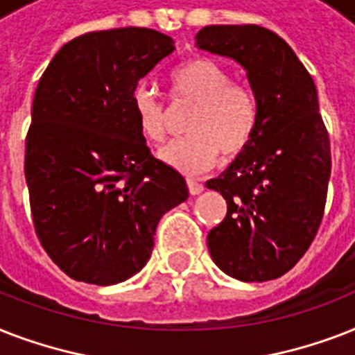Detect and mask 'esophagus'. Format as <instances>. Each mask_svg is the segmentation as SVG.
<instances>
[{
  "label": "esophagus",
  "mask_w": 355,
  "mask_h": 355,
  "mask_svg": "<svg viewBox=\"0 0 355 355\" xmlns=\"http://www.w3.org/2000/svg\"><path fill=\"white\" fill-rule=\"evenodd\" d=\"M188 189L191 195H199L200 191L205 189V186L200 182H197V180H193V178H188Z\"/></svg>",
  "instance_id": "1"
}]
</instances>
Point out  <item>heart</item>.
<instances>
[{"label": "heart", "instance_id": "heart-1", "mask_svg": "<svg viewBox=\"0 0 355 355\" xmlns=\"http://www.w3.org/2000/svg\"><path fill=\"white\" fill-rule=\"evenodd\" d=\"M173 101L193 105L188 136L173 139L158 150L160 160L186 175H199L216 166L219 156H239L258 130V97L247 85L214 58L199 57L180 64L169 75ZM132 110L139 134L147 141L166 136L167 108L147 86L132 92Z\"/></svg>", "mask_w": 355, "mask_h": 355}]
</instances>
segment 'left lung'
<instances>
[{
    "mask_svg": "<svg viewBox=\"0 0 355 355\" xmlns=\"http://www.w3.org/2000/svg\"><path fill=\"white\" fill-rule=\"evenodd\" d=\"M195 44L241 64L259 105L250 145L206 182L227 200L208 250L237 280H275L306 254L324 216L331 153L317 88L291 47L259 25H208Z\"/></svg>",
    "mask_w": 355,
    "mask_h": 355,
    "instance_id": "8db88e82",
    "label": "left lung"
}]
</instances>
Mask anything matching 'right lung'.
Instances as JSON below:
<instances>
[{
  "label": "right lung",
  "mask_w": 355,
  "mask_h": 355,
  "mask_svg": "<svg viewBox=\"0 0 355 355\" xmlns=\"http://www.w3.org/2000/svg\"><path fill=\"white\" fill-rule=\"evenodd\" d=\"M173 51L169 36L147 27L94 31L64 44L38 80L25 138L31 216L73 280L110 286L136 275L160 217L188 199L132 110L139 79Z\"/></svg>",
  "instance_id": "right-lung-1"
}]
</instances>
